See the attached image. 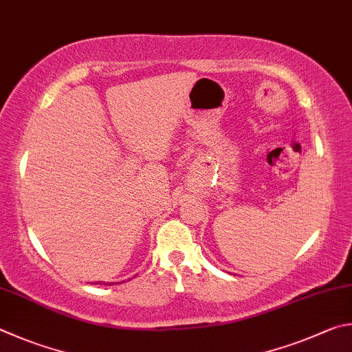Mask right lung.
I'll list each match as a JSON object with an SVG mask.
<instances>
[{
	"mask_svg": "<svg viewBox=\"0 0 352 352\" xmlns=\"http://www.w3.org/2000/svg\"><path fill=\"white\" fill-rule=\"evenodd\" d=\"M92 285H108V283H100V281H97V283H92ZM109 286H111V283H109Z\"/></svg>",
	"mask_w": 352,
	"mask_h": 352,
	"instance_id": "right-lung-1",
	"label": "right lung"
}]
</instances>
